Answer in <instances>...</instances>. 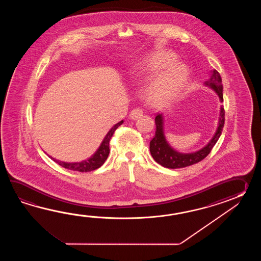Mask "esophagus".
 <instances>
[{"mask_svg":"<svg viewBox=\"0 0 261 261\" xmlns=\"http://www.w3.org/2000/svg\"><path fill=\"white\" fill-rule=\"evenodd\" d=\"M143 114H144V112H143L141 108H135V109H133V111L130 112L129 117L132 119H137V118H140V117H142Z\"/></svg>","mask_w":261,"mask_h":261,"instance_id":"esophagus-1","label":"esophagus"}]
</instances>
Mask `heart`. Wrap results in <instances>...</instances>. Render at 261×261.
<instances>
[{
	"label": "heart",
	"instance_id": "obj_1",
	"mask_svg": "<svg viewBox=\"0 0 261 261\" xmlns=\"http://www.w3.org/2000/svg\"><path fill=\"white\" fill-rule=\"evenodd\" d=\"M176 56L169 52L158 53L146 63L142 72L151 73L161 66L148 89V98L154 103H165L176 97L189 79L186 64L175 61Z\"/></svg>",
	"mask_w": 261,
	"mask_h": 261
}]
</instances>
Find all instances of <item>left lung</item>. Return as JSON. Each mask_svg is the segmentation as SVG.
Here are the masks:
<instances>
[{"instance_id": "obj_1", "label": "left lung", "mask_w": 261, "mask_h": 261, "mask_svg": "<svg viewBox=\"0 0 261 261\" xmlns=\"http://www.w3.org/2000/svg\"><path fill=\"white\" fill-rule=\"evenodd\" d=\"M206 86L210 87L217 92L220 101H223V86L222 79L219 72L217 70L212 72L211 77L205 82ZM155 136L150 141V153L155 160V162L161 164V166L169 169H179L190 166L205 159L211 152L215 144H217L218 139L221 135L222 129L225 124V110L221 106L220 116L218 121L217 133L214 135L211 141L206 144L203 148L193 153L184 154L172 148L170 144L167 143L163 132V118L162 115H156L155 117Z\"/></svg>"}]
</instances>
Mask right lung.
Segmentation results:
<instances>
[{"label":"right lung","mask_w":261,"mask_h":261,"mask_svg":"<svg viewBox=\"0 0 261 261\" xmlns=\"http://www.w3.org/2000/svg\"><path fill=\"white\" fill-rule=\"evenodd\" d=\"M123 123V120H121L120 122L116 124L113 128L108 132V133L106 134V137L103 139L102 143L100 145V147L98 148V150L96 151L94 155H91L89 158V160H86V161H81V162H73V163H69V162H63V161H58L52 156H49L51 160L57 162L59 165H61L63 168H66L68 170H72V171H76V172H91V171H94L96 169L100 168L105 161H106V159L108 158L109 155V142L111 140L112 136L114 133L116 132L117 129L121 124Z\"/></svg>","instance_id":"1"}]
</instances>
